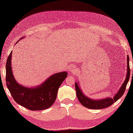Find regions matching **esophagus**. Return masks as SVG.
<instances>
[{"instance_id": "esophagus-1", "label": "esophagus", "mask_w": 133, "mask_h": 133, "mask_svg": "<svg viewBox=\"0 0 133 133\" xmlns=\"http://www.w3.org/2000/svg\"><path fill=\"white\" fill-rule=\"evenodd\" d=\"M70 71H71V72H72V71H75V68L74 67H71V68H70Z\"/></svg>"}]
</instances>
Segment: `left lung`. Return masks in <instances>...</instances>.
<instances>
[{
	"instance_id": "1",
	"label": "left lung",
	"mask_w": 133,
	"mask_h": 133,
	"mask_svg": "<svg viewBox=\"0 0 133 133\" xmlns=\"http://www.w3.org/2000/svg\"><path fill=\"white\" fill-rule=\"evenodd\" d=\"M128 58L127 59H128V61H127V64H128V65H127V66H128V67H127V70H128V72H127L126 79L123 82L122 86H121V89L119 90V91H118L117 94L114 95L113 98H107L105 99H102L100 100H92L91 99L86 97L82 93V91L81 90L78 83H75V90L76 91H77V98L79 101L80 102V103L83 106L90 109H104L106 108V107L110 106L111 104L115 103V102L117 101L122 97L123 93L125 91L127 84H128L130 78V69L129 66V56H128V58Z\"/></svg>"
}]
</instances>
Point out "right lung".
Here are the masks:
<instances>
[{
    "label": "right lung",
    "instance_id": "add662e5",
    "mask_svg": "<svg viewBox=\"0 0 133 133\" xmlns=\"http://www.w3.org/2000/svg\"><path fill=\"white\" fill-rule=\"evenodd\" d=\"M11 55L12 51L7 59L5 80L7 88L14 101L30 110H42L49 108L55 102L59 87L67 76V72L54 74L37 87L29 88L22 86L17 83L13 75Z\"/></svg>",
    "mask_w": 133,
    "mask_h": 133
}]
</instances>
